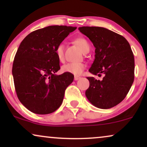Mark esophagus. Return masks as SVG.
Wrapping results in <instances>:
<instances>
[{
	"instance_id": "obj_1",
	"label": "esophagus",
	"mask_w": 147,
	"mask_h": 147,
	"mask_svg": "<svg viewBox=\"0 0 147 147\" xmlns=\"http://www.w3.org/2000/svg\"><path fill=\"white\" fill-rule=\"evenodd\" d=\"M80 78H81L79 77V76H75V77H74V80H75V81H77V80H80Z\"/></svg>"
}]
</instances>
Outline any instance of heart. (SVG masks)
<instances>
[{"mask_svg":"<svg viewBox=\"0 0 147 147\" xmlns=\"http://www.w3.org/2000/svg\"><path fill=\"white\" fill-rule=\"evenodd\" d=\"M81 51L84 52L90 49V45L85 39L82 37L77 38L74 41ZM55 54L59 61L64 59V45L62 43L59 44L55 49ZM86 65L84 63H67L61 66V71L63 73L71 74L74 75H80L85 69Z\"/></svg>","mask_w":147,"mask_h":147,"instance_id":"1","label":"heart"}]
</instances>
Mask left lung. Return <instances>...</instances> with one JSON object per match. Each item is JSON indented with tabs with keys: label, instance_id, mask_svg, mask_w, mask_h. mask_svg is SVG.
I'll return each mask as SVG.
<instances>
[{
	"label": "left lung",
	"instance_id": "8db88e82",
	"mask_svg": "<svg viewBox=\"0 0 147 147\" xmlns=\"http://www.w3.org/2000/svg\"><path fill=\"white\" fill-rule=\"evenodd\" d=\"M95 47V59L89 71L102 80L88 77L90 86L86 96L90 103L108 109L120 103L127 95L134 78V59L130 44L123 36L99 27H79Z\"/></svg>",
	"mask_w": 147,
	"mask_h": 147
}]
</instances>
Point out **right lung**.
Masks as SVG:
<instances>
[{
    "label": "right lung",
    "mask_w": 147,
    "mask_h": 147,
    "mask_svg": "<svg viewBox=\"0 0 147 147\" xmlns=\"http://www.w3.org/2000/svg\"><path fill=\"white\" fill-rule=\"evenodd\" d=\"M76 29L49 26L33 31L20 44L12 74L19 101L33 113L51 114L63 102L65 90L74 76L67 73L56 75L60 66L55 49Z\"/></svg>",
    "instance_id": "add662e5"
}]
</instances>
